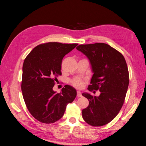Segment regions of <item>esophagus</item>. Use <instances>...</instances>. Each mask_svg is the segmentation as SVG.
Listing matches in <instances>:
<instances>
[{"label":"esophagus","mask_w":146,"mask_h":146,"mask_svg":"<svg viewBox=\"0 0 146 146\" xmlns=\"http://www.w3.org/2000/svg\"><path fill=\"white\" fill-rule=\"evenodd\" d=\"M77 96L78 97H81L82 96L81 91H77Z\"/></svg>","instance_id":"34e87169"}]
</instances>
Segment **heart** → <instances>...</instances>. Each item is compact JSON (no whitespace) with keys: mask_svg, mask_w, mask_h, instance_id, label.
Masks as SVG:
<instances>
[{"mask_svg":"<svg viewBox=\"0 0 146 146\" xmlns=\"http://www.w3.org/2000/svg\"><path fill=\"white\" fill-rule=\"evenodd\" d=\"M72 84L73 86H74L76 88H81L83 86V81H82L80 78H75V79H74L72 80Z\"/></svg>","mask_w":146,"mask_h":146,"instance_id":"b5f03b06","label":"heart"}]
</instances>
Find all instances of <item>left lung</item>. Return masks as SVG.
<instances>
[{"label":"left lung","mask_w":146,"mask_h":146,"mask_svg":"<svg viewBox=\"0 0 146 146\" xmlns=\"http://www.w3.org/2000/svg\"><path fill=\"white\" fill-rule=\"evenodd\" d=\"M88 58L93 75L88 89L100 91L98 96L82 94L89 106L82 110L84 120L93 126L110 122L121 109L129 85V73L123 55L109 45L95 43L76 47Z\"/></svg>","instance_id":"obj_1"}]
</instances>
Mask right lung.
I'll return each instance as SVG.
<instances>
[{
  "instance_id": "right-lung-1",
  "label": "right lung",
  "mask_w": 146,
  "mask_h": 146,
  "mask_svg": "<svg viewBox=\"0 0 146 146\" xmlns=\"http://www.w3.org/2000/svg\"><path fill=\"white\" fill-rule=\"evenodd\" d=\"M78 44L48 42L31 51L23 65L21 91L29 111L37 120L49 124L60 119L67 104L76 96V90L65 85L60 93L53 90L55 81L61 75L65 55Z\"/></svg>"
}]
</instances>
